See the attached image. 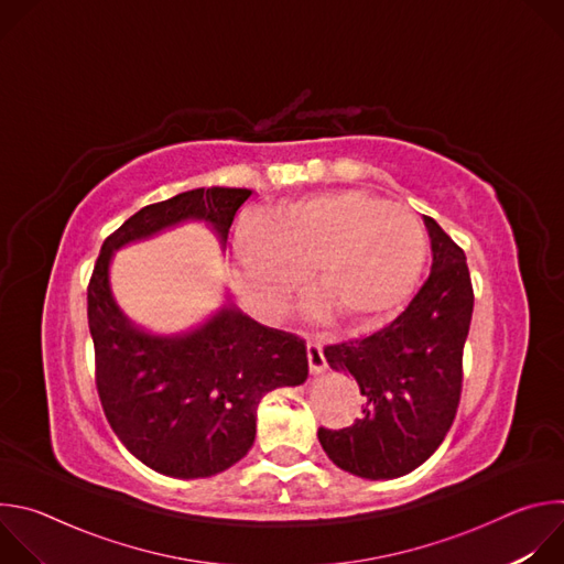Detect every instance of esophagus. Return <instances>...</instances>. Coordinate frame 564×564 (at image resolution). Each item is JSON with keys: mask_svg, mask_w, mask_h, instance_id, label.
<instances>
[{"mask_svg": "<svg viewBox=\"0 0 564 564\" xmlns=\"http://www.w3.org/2000/svg\"><path fill=\"white\" fill-rule=\"evenodd\" d=\"M307 364H310L312 375H318L328 368L324 346H321V341H316V339H307Z\"/></svg>", "mask_w": 564, "mask_h": 564, "instance_id": "esophagus-1", "label": "esophagus"}]
</instances>
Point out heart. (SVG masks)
Returning <instances> with one entry per match:
<instances>
[{
    "label": "heart",
    "instance_id": "heart-1",
    "mask_svg": "<svg viewBox=\"0 0 564 564\" xmlns=\"http://www.w3.org/2000/svg\"><path fill=\"white\" fill-rule=\"evenodd\" d=\"M234 281L261 312H281L314 270L316 288L355 328L404 307L429 259L422 218L366 189L283 200L268 220L240 214L231 227Z\"/></svg>",
    "mask_w": 564,
    "mask_h": 564
}]
</instances>
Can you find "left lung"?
Segmentation results:
<instances>
[{
  "label": "left lung",
  "mask_w": 564,
  "mask_h": 564,
  "mask_svg": "<svg viewBox=\"0 0 564 564\" xmlns=\"http://www.w3.org/2000/svg\"><path fill=\"white\" fill-rule=\"evenodd\" d=\"M424 225L433 265L406 310L364 339L324 348L333 370L357 379L364 415L348 429L316 435L339 468L366 479L401 477L424 464L459 404L473 285L464 250L431 216Z\"/></svg>",
  "instance_id": "obj_1"
}]
</instances>
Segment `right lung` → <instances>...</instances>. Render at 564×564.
Listing matches in <instances>:
<instances>
[{
  "label": "right lung",
  "mask_w": 564,
  "mask_h": 564,
  "mask_svg": "<svg viewBox=\"0 0 564 564\" xmlns=\"http://www.w3.org/2000/svg\"><path fill=\"white\" fill-rule=\"evenodd\" d=\"M250 196V189L200 187L142 207L105 240L89 281L87 312L105 415L127 451L163 475L209 477L246 457L263 394L307 379L305 341L261 326L234 305H223L187 335L138 330L111 294V257L185 220L209 223L227 243L234 216Z\"/></svg>",
  "instance_id": "1"
}]
</instances>
